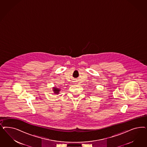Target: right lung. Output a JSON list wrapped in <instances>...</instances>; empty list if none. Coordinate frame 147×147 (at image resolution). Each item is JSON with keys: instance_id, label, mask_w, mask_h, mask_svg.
Masks as SVG:
<instances>
[{"instance_id": "add662e5", "label": "right lung", "mask_w": 147, "mask_h": 147, "mask_svg": "<svg viewBox=\"0 0 147 147\" xmlns=\"http://www.w3.org/2000/svg\"><path fill=\"white\" fill-rule=\"evenodd\" d=\"M53 91H54V92H55V94H58V93H59V91H60V89H59L58 88H53Z\"/></svg>"}]
</instances>
